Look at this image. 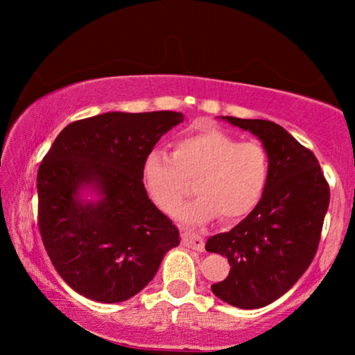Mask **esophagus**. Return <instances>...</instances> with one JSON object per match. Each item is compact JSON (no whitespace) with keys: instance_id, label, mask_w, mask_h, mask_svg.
Masks as SVG:
<instances>
[{"instance_id":"34e87169","label":"esophagus","mask_w":355,"mask_h":355,"mask_svg":"<svg viewBox=\"0 0 355 355\" xmlns=\"http://www.w3.org/2000/svg\"><path fill=\"white\" fill-rule=\"evenodd\" d=\"M182 242L184 245L189 247V249L192 250H197V252H202L203 249H205V242H203V239L200 236L193 234V232H182Z\"/></svg>"}]
</instances>
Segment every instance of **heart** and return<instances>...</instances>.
Here are the masks:
<instances>
[{"instance_id": "b5f03b06", "label": "heart", "mask_w": 355, "mask_h": 355, "mask_svg": "<svg viewBox=\"0 0 355 355\" xmlns=\"http://www.w3.org/2000/svg\"><path fill=\"white\" fill-rule=\"evenodd\" d=\"M142 178L159 210L174 213L196 182L197 198L178 211L186 225H203L223 216L239 221L259 205L270 179V158L260 142H239L210 129L178 140L174 152L152 150Z\"/></svg>"}]
</instances>
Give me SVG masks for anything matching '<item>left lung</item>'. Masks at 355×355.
Here are the masks:
<instances>
[{
	"mask_svg": "<svg viewBox=\"0 0 355 355\" xmlns=\"http://www.w3.org/2000/svg\"><path fill=\"white\" fill-rule=\"evenodd\" d=\"M249 130L270 158L261 200L230 232L211 236L205 249L226 257V279L211 284L223 302L245 310L265 307L288 293L317 254L329 187L315 155L279 124L218 116Z\"/></svg>",
	"mask_w": 355,
	"mask_h": 355,
	"instance_id": "obj_1",
	"label": "left lung"
}]
</instances>
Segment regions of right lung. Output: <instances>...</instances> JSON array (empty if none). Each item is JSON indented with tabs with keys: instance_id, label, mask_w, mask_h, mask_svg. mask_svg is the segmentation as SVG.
Returning a JSON list of instances; mask_svg holds the SVG:
<instances>
[{
	"instance_id": "right-lung-1",
	"label": "right lung",
	"mask_w": 355,
	"mask_h": 355,
	"mask_svg": "<svg viewBox=\"0 0 355 355\" xmlns=\"http://www.w3.org/2000/svg\"><path fill=\"white\" fill-rule=\"evenodd\" d=\"M184 121L176 111L111 113L66 125L38 168V227L53 266L87 299L124 302L179 245L148 198L144 159Z\"/></svg>"
}]
</instances>
